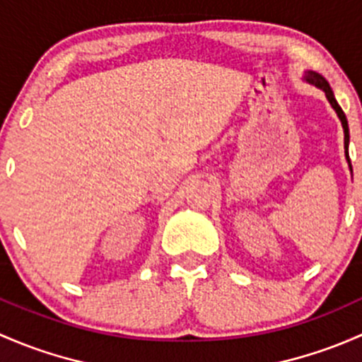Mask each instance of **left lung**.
I'll list each match as a JSON object with an SVG mask.
<instances>
[{"label": "left lung", "mask_w": 362, "mask_h": 362, "mask_svg": "<svg viewBox=\"0 0 362 362\" xmlns=\"http://www.w3.org/2000/svg\"><path fill=\"white\" fill-rule=\"evenodd\" d=\"M303 80L307 81V83L314 85V87L320 88V90L326 94V99L329 100L331 107L334 110V113H337V117L340 118L341 122V127H344V146H345V158H347V163H349V169H350V174H352V163H350V158H349V141H350V134H349V122H347V117H345V113L341 111L340 104L337 103V99H334V94L333 90H331L329 83L326 81V78L322 76V74L315 73V71H305V76Z\"/></svg>", "instance_id": "8db88e82"}]
</instances>
